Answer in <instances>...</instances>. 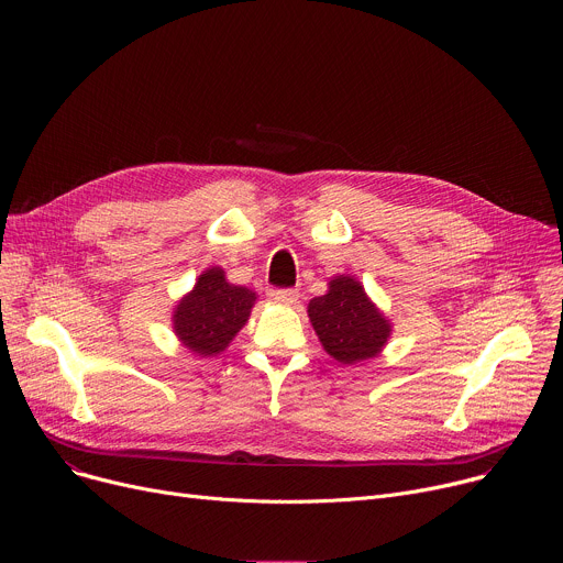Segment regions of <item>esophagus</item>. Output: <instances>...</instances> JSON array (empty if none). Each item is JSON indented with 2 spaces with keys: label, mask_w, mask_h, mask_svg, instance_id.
I'll list each match as a JSON object with an SVG mask.
<instances>
[{
  "label": "esophagus",
  "mask_w": 563,
  "mask_h": 563,
  "mask_svg": "<svg viewBox=\"0 0 563 563\" xmlns=\"http://www.w3.org/2000/svg\"><path fill=\"white\" fill-rule=\"evenodd\" d=\"M272 296H274V300L276 302H280V305H294L296 300H298V291L296 289H274L272 291Z\"/></svg>",
  "instance_id": "1"
}]
</instances>
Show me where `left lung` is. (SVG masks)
<instances>
[{
  "label": "left lung",
  "instance_id": "1",
  "mask_svg": "<svg viewBox=\"0 0 563 563\" xmlns=\"http://www.w3.org/2000/svg\"><path fill=\"white\" fill-rule=\"evenodd\" d=\"M307 313L325 352L345 365L376 356L391 332L363 285L352 276L334 278L325 296L309 300Z\"/></svg>",
  "mask_w": 563,
  "mask_h": 563
}]
</instances>
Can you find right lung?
<instances>
[{"label": "right lung", "instance_id": "1", "mask_svg": "<svg viewBox=\"0 0 563 563\" xmlns=\"http://www.w3.org/2000/svg\"><path fill=\"white\" fill-rule=\"evenodd\" d=\"M254 302L252 289L227 283L220 267L207 269L176 307L174 330L191 352L213 356L247 323Z\"/></svg>", "mask_w": 563, "mask_h": 563}]
</instances>
